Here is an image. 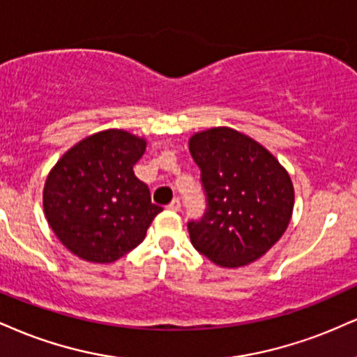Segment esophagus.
Segmentation results:
<instances>
[{
    "mask_svg": "<svg viewBox=\"0 0 357 357\" xmlns=\"http://www.w3.org/2000/svg\"><path fill=\"white\" fill-rule=\"evenodd\" d=\"M167 209H169V211H174V213H178L179 209H181V203H179L178 197H176V199H173L169 204H167Z\"/></svg>",
    "mask_w": 357,
    "mask_h": 357,
    "instance_id": "34e87169",
    "label": "esophagus"
}]
</instances>
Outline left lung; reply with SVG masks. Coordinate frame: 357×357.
<instances>
[{
	"label": "left lung",
	"mask_w": 357,
	"mask_h": 357,
	"mask_svg": "<svg viewBox=\"0 0 357 357\" xmlns=\"http://www.w3.org/2000/svg\"><path fill=\"white\" fill-rule=\"evenodd\" d=\"M201 169L208 211L188 225L201 255L221 268L255 263L284 234L294 208V186L271 151L227 126L190 137Z\"/></svg>",
	"instance_id": "obj_1"
}]
</instances>
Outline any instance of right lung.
Segmentation results:
<instances>
[{"mask_svg": "<svg viewBox=\"0 0 357 357\" xmlns=\"http://www.w3.org/2000/svg\"><path fill=\"white\" fill-rule=\"evenodd\" d=\"M144 151V137L113 128L81 139L51 167L43 209L56 238L73 255L108 264L143 243L162 211L132 171Z\"/></svg>", "mask_w": 357, "mask_h": 357, "instance_id": "add662e5", "label": "right lung"}]
</instances>
